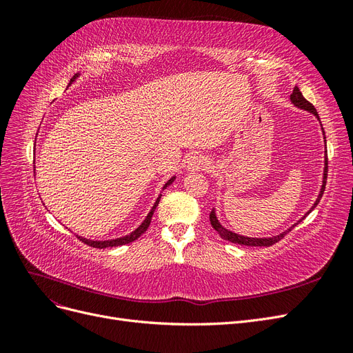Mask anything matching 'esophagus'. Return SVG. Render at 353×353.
Masks as SVG:
<instances>
[{
	"label": "esophagus",
	"mask_w": 353,
	"mask_h": 353,
	"mask_svg": "<svg viewBox=\"0 0 353 353\" xmlns=\"http://www.w3.org/2000/svg\"><path fill=\"white\" fill-rule=\"evenodd\" d=\"M185 168L188 172H197V170L209 168V160L205 156H194L188 160Z\"/></svg>",
	"instance_id": "obj_1"
}]
</instances>
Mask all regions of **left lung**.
Listing matches in <instances>:
<instances>
[{"label": "left lung", "instance_id": "obj_1", "mask_svg": "<svg viewBox=\"0 0 353 353\" xmlns=\"http://www.w3.org/2000/svg\"><path fill=\"white\" fill-rule=\"evenodd\" d=\"M290 100H292V104L293 105H296L297 109H301V110H305V112H309V113H312L316 119L319 121V116H318V112H316V109L314 108V105L309 103L303 95H302V92H301V90H299L297 87H294V90H293V92H292V95H290ZM319 123H321V121H319ZM321 130H323V135H324V143H325V134H324V128H323V125H321ZM327 169H328V160H327V154L324 156V172H323V185H321V188H319V194H318V197H316V200H315V203L312 205V208L309 209L305 215L299 219L296 223H293L292 227H288L285 231H283V232H280V234H276V236H272V237H248V236H241V234H237V232H234V231H230L228 228H225L222 225V223L218 221V216H216V210L215 209H212V212H210V215H209V218H210V223H212V227L215 228V231L219 234V237L222 239V240H227V241H231V243H237V244H241V245H266V248H270V245H272L274 243H276V241H280L287 232H290L299 222L301 221H303L309 213H311L315 208H316V205L319 203V200H321V197H323V194H324V190H325V183H327Z\"/></svg>", "mask_w": 353, "mask_h": 353}]
</instances>
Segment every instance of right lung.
I'll use <instances>...</instances> for the list:
<instances>
[{"instance_id": "add662e5", "label": "right lung", "mask_w": 353, "mask_h": 353, "mask_svg": "<svg viewBox=\"0 0 353 353\" xmlns=\"http://www.w3.org/2000/svg\"><path fill=\"white\" fill-rule=\"evenodd\" d=\"M82 73H77L74 74V77L70 79V82H69V85L68 87H70V85L77 81L79 77H81ZM35 141H37V138H35ZM35 170V169H34ZM175 175L174 176H170L166 183L163 184V187H162V191L166 188V187H169L170 184L174 183L175 181ZM160 197H162V194H159L157 196V199H156V201H154V205L152 206V209H150V212L147 213V216L144 218V221L140 223V225H138L134 231H131L130 234H126V236H122V237H117V239H110V240H91V239H85V237H81V236H78L77 234V237L78 239H81L85 244H88V245H92V248H97V249H105V248H116V245H123V244H128V243H131V241H134V240H137L138 237L141 236L143 232H145V230L148 228V225H150V222H152V216H153V213H154V209L157 208V205H159V200H160Z\"/></svg>"}]
</instances>
